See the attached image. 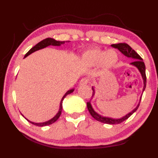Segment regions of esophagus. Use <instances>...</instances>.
Listing matches in <instances>:
<instances>
[{"label":"esophagus","mask_w":158,"mask_h":158,"mask_svg":"<svg viewBox=\"0 0 158 158\" xmlns=\"http://www.w3.org/2000/svg\"><path fill=\"white\" fill-rule=\"evenodd\" d=\"M89 80L86 78L81 79V81H80V85H86L89 84Z\"/></svg>","instance_id":"1"}]
</instances>
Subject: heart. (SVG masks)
<instances>
[{"mask_svg": "<svg viewBox=\"0 0 158 158\" xmlns=\"http://www.w3.org/2000/svg\"><path fill=\"white\" fill-rule=\"evenodd\" d=\"M84 63L90 65H95L101 63L105 69L113 67L118 60V56L114 50L106 51L100 48H93L85 52L82 57Z\"/></svg>", "mask_w": 158, "mask_h": 158, "instance_id": "heart-1", "label": "heart"}]
</instances>
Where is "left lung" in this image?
<instances>
[{"label": "left lung", "mask_w": 158, "mask_h": 158, "mask_svg": "<svg viewBox=\"0 0 158 158\" xmlns=\"http://www.w3.org/2000/svg\"><path fill=\"white\" fill-rule=\"evenodd\" d=\"M111 46L112 47L115 48V49H118L120 52L123 53V54L126 56L127 57L132 58L135 60H134L132 63H131V64L133 65H135V67H137L141 74V76H142V78L143 80V84H144L143 91H144V90H145V89H146V76L145 64H144L142 58H141L140 56L139 55L135 50L132 49V48H131L129 45L126 43L114 44H111ZM92 89H93V95H92V97H93V96L95 94V90L93 88H92ZM139 106V104L137 107L134 109V110L130 112V113L127 114L126 116H125L124 117L121 118L114 119V118H111L104 117V116H100V115H99L98 114L96 113L94 110H93V109L91 105H90V102H87V107H88V109H89V111L90 112V115H91V116L94 118L95 120H97V121H100V122L104 123L110 124V125H116V124L121 123L122 122H123L124 121H125V120H127L128 118L131 116V115H132L134 113H135V112L137 110Z\"/></svg>", "instance_id": "left-lung-1"}]
</instances>
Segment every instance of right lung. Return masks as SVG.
<instances>
[{
	"instance_id": "add662e5",
	"label": "right lung",
	"mask_w": 158,
	"mask_h": 158,
	"mask_svg": "<svg viewBox=\"0 0 158 158\" xmlns=\"http://www.w3.org/2000/svg\"><path fill=\"white\" fill-rule=\"evenodd\" d=\"M65 43V41H56L53 38H50V37H48V38H46L43 40H42L41 42H40L39 43H37L36 45H35V46L33 47H32L31 49L28 51V52L26 53L25 56L24 58H26V56H28V55H30L31 53H33L34 52H35V51H37L39 49H43V48H45L47 47L48 46H49V45H53V46H60V45L63 44ZM74 91V89H71L68 90V92H67L65 95H64V96L62 98V100H61L60 101V108H59V111H58V112L57 113V114L56 115V116L53 118H52L51 120H49V121H46L44 123H33V122H31V121H29L28 119L27 120L28 121H29L31 123L35 125H37V126H40V127H42V126H46V125H51L53 123H55L56 121H57V120L58 119V118L60 117V114H61V111H62V108H63V106H62V103H63V99L65 98L67 95L70 94V93H72Z\"/></svg>"
}]
</instances>
